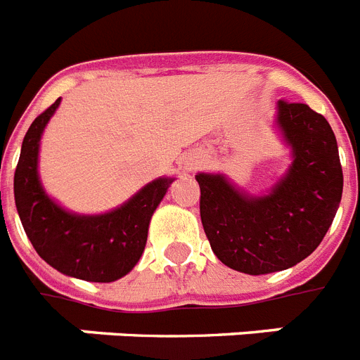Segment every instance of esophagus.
<instances>
[{
	"instance_id": "esophagus-1",
	"label": "esophagus",
	"mask_w": 360,
	"mask_h": 360,
	"mask_svg": "<svg viewBox=\"0 0 360 360\" xmlns=\"http://www.w3.org/2000/svg\"><path fill=\"white\" fill-rule=\"evenodd\" d=\"M202 162H204V158H202V156H193V158L187 160L186 167L189 169V171H191V169H195V167H197V165H200Z\"/></svg>"
}]
</instances>
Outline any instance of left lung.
<instances>
[{
    "label": "left lung",
    "mask_w": 360,
    "mask_h": 360,
    "mask_svg": "<svg viewBox=\"0 0 360 360\" xmlns=\"http://www.w3.org/2000/svg\"><path fill=\"white\" fill-rule=\"evenodd\" d=\"M274 127L292 162L265 193H248L222 173L195 176L213 254L250 276L290 269L313 254L342 198L337 138L326 117L302 103L278 101Z\"/></svg>",
    "instance_id": "obj_1"
}]
</instances>
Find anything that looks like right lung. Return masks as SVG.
I'll list each match as a JSON object with an SVG mask.
<instances>
[{
  "label": "right lung",
  "instance_id": "1",
  "mask_svg": "<svg viewBox=\"0 0 360 360\" xmlns=\"http://www.w3.org/2000/svg\"><path fill=\"white\" fill-rule=\"evenodd\" d=\"M60 99L27 130L14 173V200L27 237L41 259L77 280L110 283L136 266L147 245L148 224L173 176L156 178L121 206L82 215L62 207L46 193L38 174L40 139Z\"/></svg>",
  "mask_w": 360,
  "mask_h": 360
}]
</instances>
